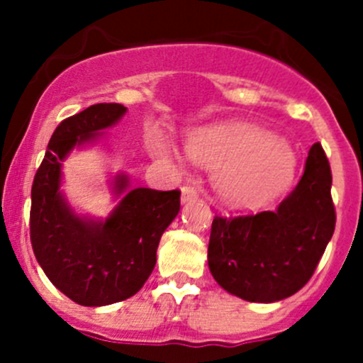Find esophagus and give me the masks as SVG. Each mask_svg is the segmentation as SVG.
<instances>
[{"label": "esophagus", "instance_id": "esophagus-1", "mask_svg": "<svg viewBox=\"0 0 363 363\" xmlns=\"http://www.w3.org/2000/svg\"><path fill=\"white\" fill-rule=\"evenodd\" d=\"M181 191H182V195H181V202L182 203L195 202V200L199 199V193H196V189L191 188V186H184Z\"/></svg>", "mask_w": 363, "mask_h": 363}]
</instances>
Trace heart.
<instances>
[{
	"instance_id": "1",
	"label": "heart",
	"mask_w": 363,
	"mask_h": 363,
	"mask_svg": "<svg viewBox=\"0 0 363 363\" xmlns=\"http://www.w3.org/2000/svg\"><path fill=\"white\" fill-rule=\"evenodd\" d=\"M152 147L161 158H172L163 142H155ZM188 155L196 164L216 172L219 199L239 211H256L277 199L294 182L298 167L290 144L246 124L195 135L188 142Z\"/></svg>"
}]
</instances>
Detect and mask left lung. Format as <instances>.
Segmentation results:
<instances>
[{
  "label": "left lung",
  "mask_w": 363,
  "mask_h": 363,
  "mask_svg": "<svg viewBox=\"0 0 363 363\" xmlns=\"http://www.w3.org/2000/svg\"><path fill=\"white\" fill-rule=\"evenodd\" d=\"M330 164L321 144L307 156L303 175L276 211L216 216L208 240V269L216 283L247 302L291 296L316 270L335 228Z\"/></svg>",
  "instance_id": "8db88e82"
}]
</instances>
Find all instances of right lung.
<instances>
[{
	"label": "right lung",
	"instance_id": "obj_1",
	"mask_svg": "<svg viewBox=\"0 0 363 363\" xmlns=\"http://www.w3.org/2000/svg\"><path fill=\"white\" fill-rule=\"evenodd\" d=\"M126 111L119 104H96L65 119L33 181V252L50 283L80 306H108L137 294L155 269L161 235L181 208V191L131 189L126 174L112 177L119 202L105 219L79 214L65 196L67 156L98 140Z\"/></svg>",
	"mask_w": 363,
	"mask_h": 363
}]
</instances>
